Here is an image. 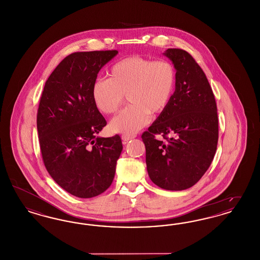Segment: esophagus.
<instances>
[{
	"label": "esophagus",
	"instance_id": "34e87169",
	"mask_svg": "<svg viewBox=\"0 0 260 260\" xmlns=\"http://www.w3.org/2000/svg\"><path fill=\"white\" fill-rule=\"evenodd\" d=\"M134 138H135V136H122V140H123L124 142H127L128 140L134 139Z\"/></svg>",
	"mask_w": 260,
	"mask_h": 260
}]
</instances>
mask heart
<instances>
[{
  "label": "heart",
  "instance_id": "heart-1",
  "mask_svg": "<svg viewBox=\"0 0 260 260\" xmlns=\"http://www.w3.org/2000/svg\"><path fill=\"white\" fill-rule=\"evenodd\" d=\"M176 86V71L171 62L133 55L114 63L109 79H98L91 87L95 107L103 114L118 111L124 100L131 105L110 123L112 133L133 136L151 121V114L165 111Z\"/></svg>",
  "mask_w": 260,
  "mask_h": 260
}]
</instances>
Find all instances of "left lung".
I'll return each mask as SVG.
<instances>
[{
  "label": "left lung",
  "instance_id": "8db88e82",
  "mask_svg": "<svg viewBox=\"0 0 260 260\" xmlns=\"http://www.w3.org/2000/svg\"><path fill=\"white\" fill-rule=\"evenodd\" d=\"M162 54L175 68V90L168 108L141 137L150 179L162 189L180 191L195 185L213 160L217 108L206 75L187 51L168 49ZM155 134L165 141L156 140Z\"/></svg>",
  "mask_w": 260,
  "mask_h": 260
}]
</instances>
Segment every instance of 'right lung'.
Returning a JSON list of instances; mask_svg holds the SVG:
<instances>
[{
	"label": "right lung",
	"instance_id": "obj_1",
	"mask_svg": "<svg viewBox=\"0 0 260 260\" xmlns=\"http://www.w3.org/2000/svg\"><path fill=\"white\" fill-rule=\"evenodd\" d=\"M117 50L74 52L46 82L37 128L42 157L52 179L78 198L106 191L123 150L120 136H98L106 121L95 107L91 87Z\"/></svg>",
	"mask_w": 260,
	"mask_h": 260
}]
</instances>
